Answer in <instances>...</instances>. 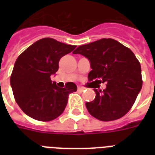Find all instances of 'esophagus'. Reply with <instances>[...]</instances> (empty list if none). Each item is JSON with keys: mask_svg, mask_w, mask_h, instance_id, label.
<instances>
[{"mask_svg": "<svg viewBox=\"0 0 155 155\" xmlns=\"http://www.w3.org/2000/svg\"><path fill=\"white\" fill-rule=\"evenodd\" d=\"M85 89H86V88H85L84 87H82V86H79V87H78V90L80 91V92H84V91H85Z\"/></svg>", "mask_w": 155, "mask_h": 155, "instance_id": "esophagus-1", "label": "esophagus"}]
</instances>
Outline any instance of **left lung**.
I'll use <instances>...</instances> for the list:
<instances>
[{
    "label": "left lung",
    "instance_id": "8db88e82",
    "mask_svg": "<svg viewBox=\"0 0 155 155\" xmlns=\"http://www.w3.org/2000/svg\"><path fill=\"white\" fill-rule=\"evenodd\" d=\"M73 54H80L89 60L90 81L106 83L103 91L92 87L96 97L86 103L90 114L103 121L125 115L142 86L141 65L132 51L113 38H102L80 46Z\"/></svg>",
    "mask_w": 155,
    "mask_h": 155
}]
</instances>
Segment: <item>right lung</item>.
<instances>
[{"mask_svg": "<svg viewBox=\"0 0 155 155\" xmlns=\"http://www.w3.org/2000/svg\"><path fill=\"white\" fill-rule=\"evenodd\" d=\"M75 46L45 38L35 42L18 56L10 77L16 102L24 113L41 121H50L61 115L68 95L77 90L74 83L58 87L51 75L58 70V62Z\"/></svg>", "mask_w": 155, "mask_h": 155, "instance_id": "add662e5", "label": "right lung"}]
</instances>
